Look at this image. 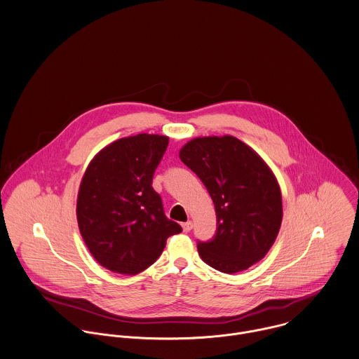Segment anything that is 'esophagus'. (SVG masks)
I'll use <instances>...</instances> for the list:
<instances>
[{"instance_id": "obj_1", "label": "esophagus", "mask_w": 359, "mask_h": 359, "mask_svg": "<svg viewBox=\"0 0 359 359\" xmlns=\"http://www.w3.org/2000/svg\"><path fill=\"white\" fill-rule=\"evenodd\" d=\"M192 227H194V223H192L191 220L182 224V229H184V231H185V233H189V231L192 230Z\"/></svg>"}]
</instances>
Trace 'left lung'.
I'll return each mask as SVG.
<instances>
[{"label":"left lung","mask_w":359,"mask_h":359,"mask_svg":"<svg viewBox=\"0 0 359 359\" xmlns=\"http://www.w3.org/2000/svg\"><path fill=\"white\" fill-rule=\"evenodd\" d=\"M180 158L205 184L216 208V236L198 242L202 260L233 274L263 259L283 220L281 191L263 158L230 135L195 137Z\"/></svg>","instance_id":"8db88e82"}]
</instances>
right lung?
Masks as SVG:
<instances>
[{"label":"right lung","instance_id":"add662e5","mask_svg":"<svg viewBox=\"0 0 359 359\" xmlns=\"http://www.w3.org/2000/svg\"><path fill=\"white\" fill-rule=\"evenodd\" d=\"M168 136L139 133L102 149L82 178L76 217L93 257L120 274H137L161 255L165 241L182 231L164 215L153 174Z\"/></svg>","mask_w":359,"mask_h":359}]
</instances>
